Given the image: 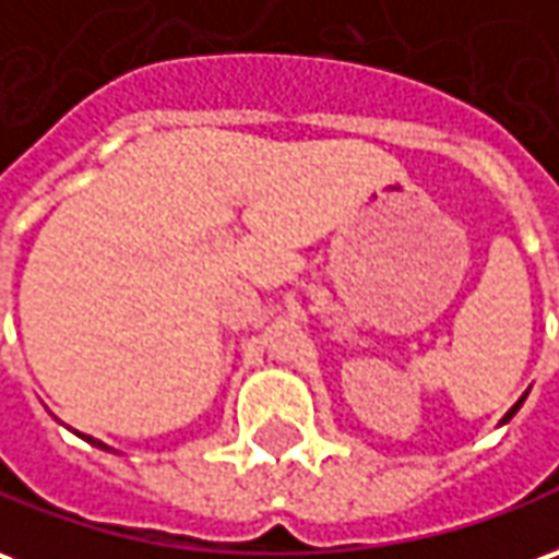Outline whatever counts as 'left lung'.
Instances as JSON below:
<instances>
[{
  "mask_svg": "<svg viewBox=\"0 0 559 559\" xmlns=\"http://www.w3.org/2000/svg\"><path fill=\"white\" fill-rule=\"evenodd\" d=\"M523 399H526V395H523ZM523 399H521V402H518V404H514V407H511V411H508L506 419H511V417H514V414H518V407H521V404H523Z\"/></svg>",
  "mask_w": 559,
  "mask_h": 559,
  "instance_id": "8db88e82",
  "label": "left lung"
}]
</instances>
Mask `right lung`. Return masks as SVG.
<instances>
[{"label":"right lung","instance_id":"1","mask_svg":"<svg viewBox=\"0 0 559 559\" xmlns=\"http://www.w3.org/2000/svg\"><path fill=\"white\" fill-rule=\"evenodd\" d=\"M87 441H94V438H87ZM96 448H106V444H99V441H94Z\"/></svg>","mask_w":559,"mask_h":559}]
</instances>
